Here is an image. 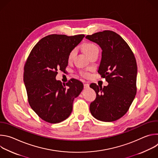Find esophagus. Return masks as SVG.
<instances>
[{"mask_svg":"<svg viewBox=\"0 0 158 158\" xmlns=\"http://www.w3.org/2000/svg\"><path fill=\"white\" fill-rule=\"evenodd\" d=\"M84 87L85 89L89 88V84H84Z\"/></svg>","mask_w":158,"mask_h":158,"instance_id":"esophagus-1","label":"esophagus"}]
</instances>
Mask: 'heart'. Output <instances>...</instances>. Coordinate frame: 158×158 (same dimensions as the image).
<instances>
[{
	"label": "heart",
	"instance_id": "b5f03b06",
	"mask_svg": "<svg viewBox=\"0 0 158 158\" xmlns=\"http://www.w3.org/2000/svg\"><path fill=\"white\" fill-rule=\"evenodd\" d=\"M98 50H99L98 48L93 43H91V42L86 43L84 46V51L88 57L91 54H92L93 52H94L95 51H98ZM76 50L75 49H73L70 52V53L69 54V57H68L69 60H71L73 59V58L74 57V56L76 54Z\"/></svg>",
	"mask_w": 158,
	"mask_h": 158
}]
</instances>
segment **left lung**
I'll list each match as a JSON object with an SVG mask.
<instances>
[{
    "instance_id": "1",
    "label": "left lung",
    "mask_w": 158,
    "mask_h": 158,
    "mask_svg": "<svg viewBox=\"0 0 158 158\" xmlns=\"http://www.w3.org/2000/svg\"><path fill=\"white\" fill-rule=\"evenodd\" d=\"M85 38L98 44L102 57L98 73L109 83L107 86L90 85L96 98L90 104L94 118L112 122L127 112L136 94L138 67L133 52L126 41L117 33L104 31Z\"/></svg>"
}]
</instances>
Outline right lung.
Listing matches in <instances>:
<instances>
[{"label":"right lung","mask_w":158,"mask_h":158,"mask_svg":"<svg viewBox=\"0 0 158 158\" xmlns=\"http://www.w3.org/2000/svg\"><path fill=\"white\" fill-rule=\"evenodd\" d=\"M52 34L40 39L31 51L24 66V82L29 103L35 113L49 123H60L73 111V101L84 85L77 79L64 84L56 77L64 71L68 57L84 37Z\"/></svg>","instance_id":"1"}]
</instances>
